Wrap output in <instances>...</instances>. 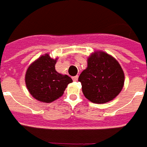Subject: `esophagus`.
<instances>
[{
    "mask_svg": "<svg viewBox=\"0 0 147 147\" xmlns=\"http://www.w3.org/2000/svg\"><path fill=\"white\" fill-rule=\"evenodd\" d=\"M73 80H74V81H78V76H75V77H73Z\"/></svg>",
    "mask_w": 147,
    "mask_h": 147,
    "instance_id": "obj_1",
    "label": "esophagus"
}]
</instances>
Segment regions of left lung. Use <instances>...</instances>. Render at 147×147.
Returning a JSON list of instances; mask_svg holds the SVG:
<instances>
[{"label": "left lung", "mask_w": 147, "mask_h": 147, "mask_svg": "<svg viewBox=\"0 0 147 147\" xmlns=\"http://www.w3.org/2000/svg\"><path fill=\"white\" fill-rule=\"evenodd\" d=\"M87 62V68L78 78L85 98L99 104L116 98L125 83V74L117 60L105 51H96Z\"/></svg>", "instance_id": "1"}]
</instances>
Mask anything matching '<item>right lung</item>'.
Returning a JSON list of instances; mask_svg holds the SVG:
<instances>
[{"label":"right lung","instance_id":"add662e5","mask_svg":"<svg viewBox=\"0 0 147 147\" xmlns=\"http://www.w3.org/2000/svg\"><path fill=\"white\" fill-rule=\"evenodd\" d=\"M56 59L49 54L41 55L29 66L25 82L29 92L42 102H51L63 96L67 85L73 82L68 75L55 70Z\"/></svg>","mask_w":147,"mask_h":147}]
</instances>
